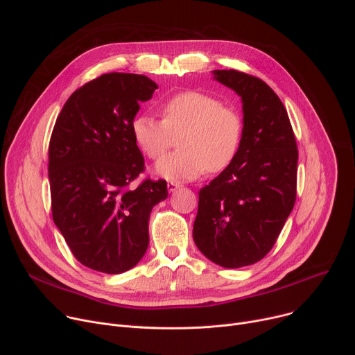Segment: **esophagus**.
I'll use <instances>...</instances> for the list:
<instances>
[{
  "label": "esophagus",
  "mask_w": 355,
  "mask_h": 355,
  "mask_svg": "<svg viewBox=\"0 0 355 355\" xmlns=\"http://www.w3.org/2000/svg\"><path fill=\"white\" fill-rule=\"evenodd\" d=\"M182 185L180 184V182H175V181H170L168 184H167V188H168V191L170 192H174V191H177V189H180Z\"/></svg>",
  "instance_id": "esophagus-1"
}]
</instances>
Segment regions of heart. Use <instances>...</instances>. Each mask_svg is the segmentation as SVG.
Masks as SVG:
<instances>
[{
  "mask_svg": "<svg viewBox=\"0 0 355 355\" xmlns=\"http://www.w3.org/2000/svg\"><path fill=\"white\" fill-rule=\"evenodd\" d=\"M162 119L139 114L130 123L135 143L150 160H160L168 150L173 135L180 132L181 150L166 156L156 173L167 180H193L226 170L237 156L243 136L239 112L222 105L216 96L188 89L163 101Z\"/></svg>",
  "mask_w": 355,
  "mask_h": 355,
  "instance_id": "obj_1",
  "label": "heart"
}]
</instances>
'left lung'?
I'll return each instance as SVG.
<instances>
[{"mask_svg":"<svg viewBox=\"0 0 355 355\" xmlns=\"http://www.w3.org/2000/svg\"><path fill=\"white\" fill-rule=\"evenodd\" d=\"M214 76L241 96L243 136L233 163L200 188L192 236L207 259L239 268L268 254L293 209L297 146L284 104L261 78Z\"/></svg>","mask_w":355,"mask_h":355,"instance_id":"obj_1","label":"left lung"}]
</instances>
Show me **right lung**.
<instances>
[{"instance_id":"add662e5","label":"right lung","mask_w":355,"mask_h":355,"mask_svg":"<svg viewBox=\"0 0 355 355\" xmlns=\"http://www.w3.org/2000/svg\"><path fill=\"white\" fill-rule=\"evenodd\" d=\"M157 84L146 76L110 73L76 89L49 143L52 215L73 256L85 267L121 274L148 245L150 212L168 195L164 180L146 178L130 123Z\"/></svg>"}]
</instances>
